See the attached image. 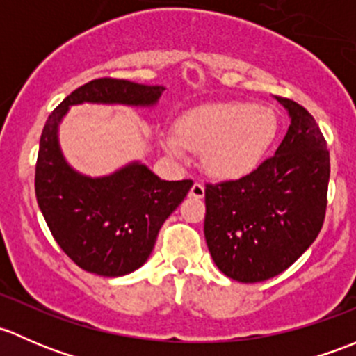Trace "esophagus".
Segmentation results:
<instances>
[{
	"instance_id": "esophagus-1",
	"label": "esophagus",
	"mask_w": 356,
	"mask_h": 356,
	"mask_svg": "<svg viewBox=\"0 0 356 356\" xmlns=\"http://www.w3.org/2000/svg\"><path fill=\"white\" fill-rule=\"evenodd\" d=\"M189 196L191 198H196V200H201L204 196V186L201 184V182H195V184L191 186V189H189Z\"/></svg>"
}]
</instances>
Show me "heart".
<instances>
[{"label":"heart","mask_w":356,"mask_h":356,"mask_svg":"<svg viewBox=\"0 0 356 356\" xmlns=\"http://www.w3.org/2000/svg\"><path fill=\"white\" fill-rule=\"evenodd\" d=\"M177 134H165L163 146L175 156L203 153V168L218 181H234L260 167L279 132L277 113L248 102L204 103L184 111Z\"/></svg>","instance_id":"obj_1"}]
</instances>
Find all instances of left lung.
Here are the masks:
<instances>
[{"label":"left lung","instance_id":"8db88e82","mask_svg":"<svg viewBox=\"0 0 356 356\" xmlns=\"http://www.w3.org/2000/svg\"><path fill=\"white\" fill-rule=\"evenodd\" d=\"M275 99L291 118L275 155L245 177L204 189L208 250L218 270L239 282L291 267L317 239L327 207V143L308 110Z\"/></svg>","mask_w":356,"mask_h":356}]
</instances>
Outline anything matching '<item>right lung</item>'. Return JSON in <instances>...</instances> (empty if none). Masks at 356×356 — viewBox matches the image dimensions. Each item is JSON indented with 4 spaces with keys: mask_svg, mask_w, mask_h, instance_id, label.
I'll use <instances>...</instances> for the list:
<instances>
[{
    "mask_svg": "<svg viewBox=\"0 0 356 356\" xmlns=\"http://www.w3.org/2000/svg\"><path fill=\"white\" fill-rule=\"evenodd\" d=\"M163 89L95 79L70 92L46 120L35 163V198L55 241L82 270L120 277L141 267L193 181H161L139 161L105 177L79 174L60 149V122L72 105L81 103L153 106Z\"/></svg>",
    "mask_w": 356,
    "mask_h": 356,
    "instance_id": "obj_1",
    "label": "right lung"
}]
</instances>
